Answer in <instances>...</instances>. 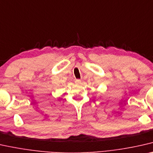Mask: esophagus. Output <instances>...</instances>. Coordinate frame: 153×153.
Listing matches in <instances>:
<instances>
[{
  "label": "esophagus",
  "instance_id": "esophagus-1",
  "mask_svg": "<svg viewBox=\"0 0 153 153\" xmlns=\"http://www.w3.org/2000/svg\"><path fill=\"white\" fill-rule=\"evenodd\" d=\"M75 83H76V84H81V80H80V79H76V80H75Z\"/></svg>",
  "mask_w": 153,
  "mask_h": 153
}]
</instances>
